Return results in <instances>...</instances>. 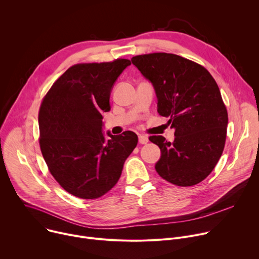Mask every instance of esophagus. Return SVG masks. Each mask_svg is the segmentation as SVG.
<instances>
[{
  "label": "esophagus",
  "instance_id": "1",
  "mask_svg": "<svg viewBox=\"0 0 259 259\" xmlns=\"http://www.w3.org/2000/svg\"><path fill=\"white\" fill-rule=\"evenodd\" d=\"M138 141L140 144H146L147 142H149V138H147V136H145V135H139Z\"/></svg>",
  "mask_w": 259,
  "mask_h": 259
}]
</instances>
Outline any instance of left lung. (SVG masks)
<instances>
[{
  "label": "left lung",
  "mask_w": 259,
  "mask_h": 259,
  "mask_svg": "<svg viewBox=\"0 0 259 259\" xmlns=\"http://www.w3.org/2000/svg\"><path fill=\"white\" fill-rule=\"evenodd\" d=\"M131 61L152 82L158 113L175 130L173 142L161 135L149 138L161 150L156 171L175 186H195L212 172L226 144L228 110L215 80L201 64L171 53Z\"/></svg>",
  "instance_id": "obj_1"
}]
</instances>
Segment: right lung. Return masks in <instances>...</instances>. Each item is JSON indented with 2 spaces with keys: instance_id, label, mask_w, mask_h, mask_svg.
<instances>
[{
  "instance_id": "1",
  "label": "right lung",
  "mask_w": 259,
  "mask_h": 259,
  "mask_svg": "<svg viewBox=\"0 0 259 259\" xmlns=\"http://www.w3.org/2000/svg\"><path fill=\"white\" fill-rule=\"evenodd\" d=\"M129 59L70 66L47 92L39 112V143L55 180L70 195L91 200L112 190L137 145L132 131L105 138L102 113Z\"/></svg>"
}]
</instances>
